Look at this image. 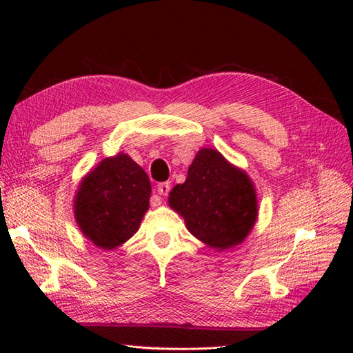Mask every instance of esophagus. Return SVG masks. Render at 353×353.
Here are the masks:
<instances>
[{
    "mask_svg": "<svg viewBox=\"0 0 353 353\" xmlns=\"http://www.w3.org/2000/svg\"><path fill=\"white\" fill-rule=\"evenodd\" d=\"M170 190H171V185L168 182L157 183V194H161V196H167Z\"/></svg>",
    "mask_w": 353,
    "mask_h": 353,
    "instance_id": "esophagus-1",
    "label": "esophagus"
}]
</instances>
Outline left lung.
<instances>
[{"mask_svg":"<svg viewBox=\"0 0 353 353\" xmlns=\"http://www.w3.org/2000/svg\"><path fill=\"white\" fill-rule=\"evenodd\" d=\"M168 205L191 235L219 253L244 241L259 211L249 174L215 148L199 150L186 181L171 190Z\"/></svg>","mask_w":353,"mask_h":353,"instance_id":"left-lung-1","label":"left lung"}]
</instances>
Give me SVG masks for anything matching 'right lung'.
<instances>
[{"label":"right lung","instance_id":"1","mask_svg":"<svg viewBox=\"0 0 353 353\" xmlns=\"http://www.w3.org/2000/svg\"><path fill=\"white\" fill-rule=\"evenodd\" d=\"M150 194L147 172L119 152L81 179L74 196V219L95 247L114 250L138 232L148 211Z\"/></svg>","mask_w":353,"mask_h":353}]
</instances>
